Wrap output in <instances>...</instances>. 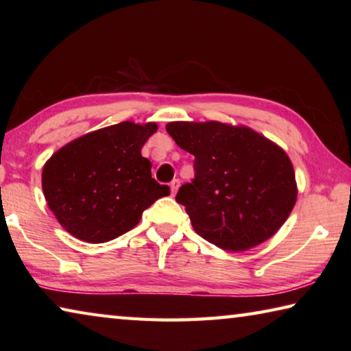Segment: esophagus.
Segmentation results:
<instances>
[{
	"instance_id": "34e87169",
	"label": "esophagus",
	"mask_w": 351,
	"mask_h": 351,
	"mask_svg": "<svg viewBox=\"0 0 351 351\" xmlns=\"http://www.w3.org/2000/svg\"><path fill=\"white\" fill-rule=\"evenodd\" d=\"M181 186V181L180 180H173L170 182V189H171V195H175L178 192V189Z\"/></svg>"
}]
</instances>
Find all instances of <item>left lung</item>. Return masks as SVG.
Returning <instances> with one entry per match:
<instances>
[{
    "label": "left lung",
    "instance_id": "8db88e82",
    "mask_svg": "<svg viewBox=\"0 0 351 351\" xmlns=\"http://www.w3.org/2000/svg\"><path fill=\"white\" fill-rule=\"evenodd\" d=\"M167 133L195 156V178L176 201L195 232L224 251H247L271 239L297 199L288 154L249 127L170 122Z\"/></svg>",
    "mask_w": 351,
    "mask_h": 351
}]
</instances>
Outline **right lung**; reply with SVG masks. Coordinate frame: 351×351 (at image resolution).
Here are the masks:
<instances>
[{"label": "right lung", "instance_id": "1", "mask_svg": "<svg viewBox=\"0 0 351 351\" xmlns=\"http://www.w3.org/2000/svg\"><path fill=\"white\" fill-rule=\"evenodd\" d=\"M156 130L154 122H121L80 136L47 159L41 187L64 230L86 243L114 240L133 229L154 201L170 195L141 154Z\"/></svg>", "mask_w": 351, "mask_h": 351}]
</instances>
